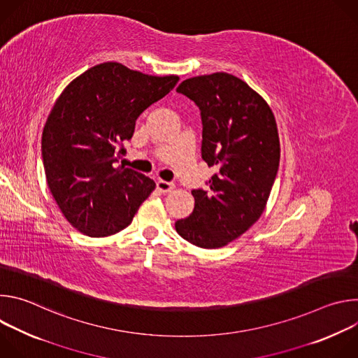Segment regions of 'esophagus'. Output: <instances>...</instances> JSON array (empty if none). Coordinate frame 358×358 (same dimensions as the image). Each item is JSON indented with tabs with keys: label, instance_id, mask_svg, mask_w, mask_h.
I'll list each match as a JSON object with an SVG mask.
<instances>
[{
	"label": "esophagus",
	"instance_id": "esophagus-1",
	"mask_svg": "<svg viewBox=\"0 0 358 358\" xmlns=\"http://www.w3.org/2000/svg\"><path fill=\"white\" fill-rule=\"evenodd\" d=\"M176 187V184L173 181H164V180H159L157 181V189L160 192H169Z\"/></svg>",
	"mask_w": 358,
	"mask_h": 358
}]
</instances>
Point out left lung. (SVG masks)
Returning <instances> with one entry per match:
<instances>
[{
	"mask_svg": "<svg viewBox=\"0 0 358 358\" xmlns=\"http://www.w3.org/2000/svg\"><path fill=\"white\" fill-rule=\"evenodd\" d=\"M177 92L199 108L202 160L218 171L207 191L192 189L194 211L176 231L195 246L222 248L265 211L280 160L276 120L259 93L225 72L185 79Z\"/></svg>",
	"mask_w": 358,
	"mask_h": 358,
	"instance_id": "8db88e82",
	"label": "left lung"
}]
</instances>
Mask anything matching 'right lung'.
I'll return each mask as SVG.
<instances>
[{
  "label": "right lung",
  "instance_id": "1",
  "mask_svg": "<svg viewBox=\"0 0 358 358\" xmlns=\"http://www.w3.org/2000/svg\"><path fill=\"white\" fill-rule=\"evenodd\" d=\"M178 80L105 62L73 79L55 101L42 131L46 182L83 235L120 232L156 188L144 174L113 164L124 155L123 141L131 138L137 117Z\"/></svg>",
  "mask_w": 358,
  "mask_h": 358
}]
</instances>
